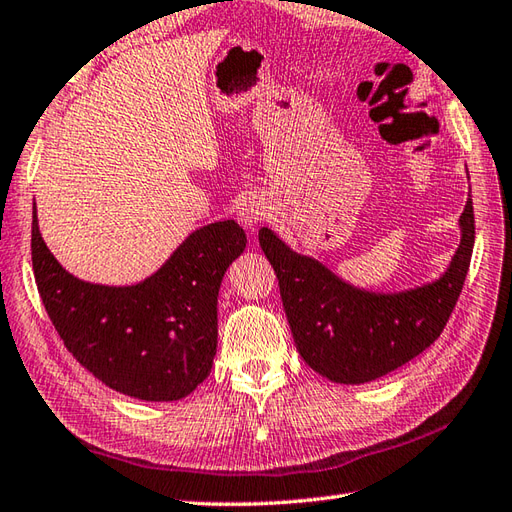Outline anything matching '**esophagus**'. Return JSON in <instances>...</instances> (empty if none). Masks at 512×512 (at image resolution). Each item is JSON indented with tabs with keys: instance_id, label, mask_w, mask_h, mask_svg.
Listing matches in <instances>:
<instances>
[{
	"instance_id": "obj_1",
	"label": "esophagus",
	"mask_w": 512,
	"mask_h": 512,
	"mask_svg": "<svg viewBox=\"0 0 512 512\" xmlns=\"http://www.w3.org/2000/svg\"><path fill=\"white\" fill-rule=\"evenodd\" d=\"M236 217H238V221H241V225L245 227V230H256V225L260 223V221H265V217H267V206H265V201H260L258 197H249V199H245L241 206H238V210H236Z\"/></svg>"
}]
</instances>
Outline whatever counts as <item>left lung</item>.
<instances>
[{
    "label": "left lung",
    "instance_id": "8db88e82",
    "mask_svg": "<svg viewBox=\"0 0 512 512\" xmlns=\"http://www.w3.org/2000/svg\"><path fill=\"white\" fill-rule=\"evenodd\" d=\"M460 245L440 278L403 291H372L339 278L260 227L300 357L333 383L359 385L405 366L436 342L467 278L473 241L471 195L458 221Z\"/></svg>",
    "mask_w": 512,
    "mask_h": 512
}]
</instances>
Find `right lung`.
<instances>
[{"instance_id":"obj_1","label":"right lung","mask_w":512,"mask_h":512,"mask_svg":"<svg viewBox=\"0 0 512 512\" xmlns=\"http://www.w3.org/2000/svg\"><path fill=\"white\" fill-rule=\"evenodd\" d=\"M247 236L236 221L197 227L166 263L127 287L70 274L45 245L32 208L37 289L65 348L107 388L140 401H179L217 355V300Z\"/></svg>"}]
</instances>
